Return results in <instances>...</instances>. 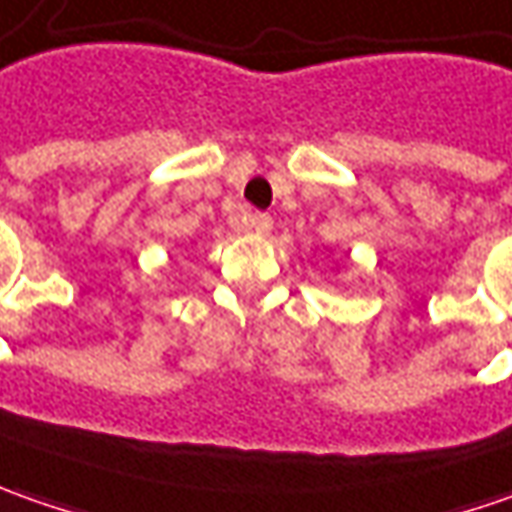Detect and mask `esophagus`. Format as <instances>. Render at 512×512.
Wrapping results in <instances>:
<instances>
[{
    "mask_svg": "<svg viewBox=\"0 0 512 512\" xmlns=\"http://www.w3.org/2000/svg\"><path fill=\"white\" fill-rule=\"evenodd\" d=\"M250 227H253L256 233H270L273 216H270V213H250Z\"/></svg>",
    "mask_w": 512,
    "mask_h": 512,
    "instance_id": "1",
    "label": "esophagus"
}]
</instances>
